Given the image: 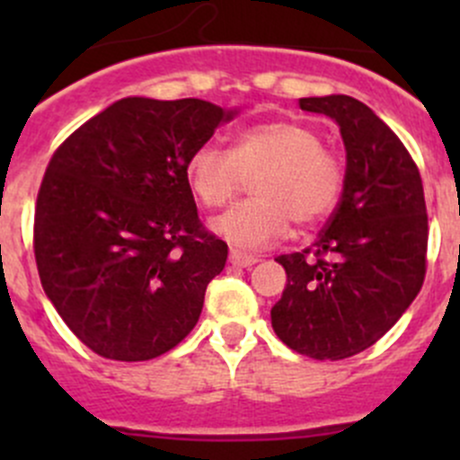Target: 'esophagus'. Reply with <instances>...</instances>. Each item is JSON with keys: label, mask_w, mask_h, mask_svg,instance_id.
I'll return each instance as SVG.
<instances>
[{"label": "esophagus", "mask_w": 460, "mask_h": 460, "mask_svg": "<svg viewBox=\"0 0 460 460\" xmlns=\"http://www.w3.org/2000/svg\"><path fill=\"white\" fill-rule=\"evenodd\" d=\"M229 262L234 264V267H252V264L258 262V258L252 256V253H244V252H238V249H231Z\"/></svg>", "instance_id": "34e87169"}]
</instances>
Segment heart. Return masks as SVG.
<instances>
[{
    "instance_id": "obj_1",
    "label": "heart",
    "mask_w": 460,
    "mask_h": 460,
    "mask_svg": "<svg viewBox=\"0 0 460 460\" xmlns=\"http://www.w3.org/2000/svg\"><path fill=\"white\" fill-rule=\"evenodd\" d=\"M252 180L253 200L213 217V234L238 249H262L298 226L323 220L342 191V164L323 146L314 127L291 119L253 124L235 136L231 151L202 144L189 155L193 196L208 208L225 207Z\"/></svg>"
}]
</instances>
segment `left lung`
Segmentation results:
<instances>
[{"label": "left lung", "instance_id": "obj_1", "mask_svg": "<svg viewBox=\"0 0 460 460\" xmlns=\"http://www.w3.org/2000/svg\"><path fill=\"white\" fill-rule=\"evenodd\" d=\"M341 127L347 151L336 211L287 271L271 309L276 336L298 354L342 360L372 347L419 296L428 269L423 180L396 133L349 95L300 97Z\"/></svg>", "mask_w": 460, "mask_h": 460}]
</instances>
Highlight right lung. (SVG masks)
I'll use <instances>...</instances> for the list:
<instances>
[{"label": "right lung", "mask_w": 460, "mask_h": 460, "mask_svg": "<svg viewBox=\"0 0 460 460\" xmlns=\"http://www.w3.org/2000/svg\"><path fill=\"white\" fill-rule=\"evenodd\" d=\"M234 115L196 97H124L50 157L35 207L37 271L95 354L151 360L196 327L229 249L198 217L187 160Z\"/></svg>", "instance_id": "right-lung-1"}]
</instances>
